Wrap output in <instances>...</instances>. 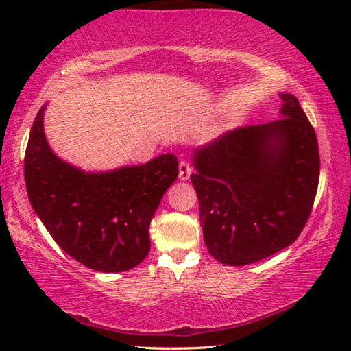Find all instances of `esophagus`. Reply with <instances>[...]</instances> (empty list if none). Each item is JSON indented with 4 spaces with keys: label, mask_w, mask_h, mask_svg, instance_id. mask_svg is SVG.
Returning <instances> with one entry per match:
<instances>
[{
    "label": "esophagus",
    "mask_w": 351,
    "mask_h": 351,
    "mask_svg": "<svg viewBox=\"0 0 351 351\" xmlns=\"http://www.w3.org/2000/svg\"><path fill=\"white\" fill-rule=\"evenodd\" d=\"M190 175H192V167L187 161H181L180 162V180L181 181H187Z\"/></svg>",
    "instance_id": "obj_1"
}]
</instances>
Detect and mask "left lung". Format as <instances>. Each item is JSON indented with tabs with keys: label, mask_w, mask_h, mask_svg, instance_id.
<instances>
[{
	"label": "left lung",
	"mask_w": 351,
	"mask_h": 351,
	"mask_svg": "<svg viewBox=\"0 0 351 351\" xmlns=\"http://www.w3.org/2000/svg\"><path fill=\"white\" fill-rule=\"evenodd\" d=\"M280 99L282 119L235 128L193 153L204 243L224 265L254 263L293 245L311 215L317 138L297 97Z\"/></svg>",
	"instance_id": "8db88e82"
}]
</instances>
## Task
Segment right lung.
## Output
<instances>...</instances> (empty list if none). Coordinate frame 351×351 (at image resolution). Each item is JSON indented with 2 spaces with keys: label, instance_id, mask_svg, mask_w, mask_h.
Segmentation results:
<instances>
[{
  "label": "right lung",
  "instance_id": "add662e5",
  "mask_svg": "<svg viewBox=\"0 0 351 351\" xmlns=\"http://www.w3.org/2000/svg\"><path fill=\"white\" fill-rule=\"evenodd\" d=\"M45 106L35 116L25 154L27 197L47 232L86 268L122 272L150 251L148 228L162 195L178 176V159L153 161L106 173H85L47 145Z\"/></svg>",
  "mask_w": 351,
  "mask_h": 351
}]
</instances>
